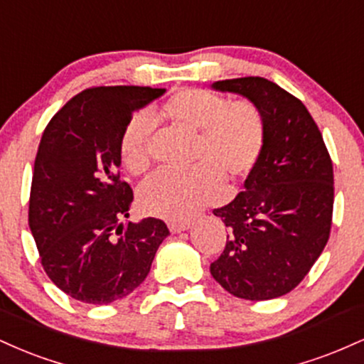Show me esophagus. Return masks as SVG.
Returning <instances> with one entry per match:
<instances>
[{
  "mask_svg": "<svg viewBox=\"0 0 364 364\" xmlns=\"http://www.w3.org/2000/svg\"><path fill=\"white\" fill-rule=\"evenodd\" d=\"M186 229H190V223L188 220H171L169 223V231L171 232H181V231H186Z\"/></svg>",
  "mask_w": 364,
  "mask_h": 364,
  "instance_id": "esophagus-1",
  "label": "esophagus"
}]
</instances>
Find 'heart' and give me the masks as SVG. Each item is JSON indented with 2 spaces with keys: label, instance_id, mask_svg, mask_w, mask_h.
Here are the masks:
<instances>
[{
  "label": "heart",
  "instance_id": "b5f03b06",
  "mask_svg": "<svg viewBox=\"0 0 364 364\" xmlns=\"http://www.w3.org/2000/svg\"><path fill=\"white\" fill-rule=\"evenodd\" d=\"M171 119L196 132L186 171H157L140 188V203L150 214L181 220L215 202L224 191V174L240 178L255 168L265 145V123L253 102L229 101L205 89H183L164 102ZM154 116L140 111L121 133L123 164L133 174L150 166Z\"/></svg>",
  "mask_w": 364,
  "mask_h": 364
}]
</instances>
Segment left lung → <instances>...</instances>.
<instances>
[{
    "label": "left lung",
    "instance_id": "8db88e82",
    "mask_svg": "<svg viewBox=\"0 0 364 364\" xmlns=\"http://www.w3.org/2000/svg\"><path fill=\"white\" fill-rule=\"evenodd\" d=\"M253 102L265 123V145L245 191L214 208L228 228L210 274L236 298L263 301L287 294L310 272L332 228L333 168L304 104L262 77L212 83Z\"/></svg>",
    "mask_w": 364,
    "mask_h": 364
}]
</instances>
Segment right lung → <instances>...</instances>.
<instances>
[{
	"label": "right lung",
	"mask_w": 364,
	"mask_h": 364,
	"mask_svg": "<svg viewBox=\"0 0 364 364\" xmlns=\"http://www.w3.org/2000/svg\"><path fill=\"white\" fill-rule=\"evenodd\" d=\"M166 89L92 87L70 99L46 127L34 162L28 225L46 274L89 304L124 298L145 281L169 235L156 217H129L133 191L121 181V133Z\"/></svg>",
	"instance_id": "right-lung-1"
}]
</instances>
